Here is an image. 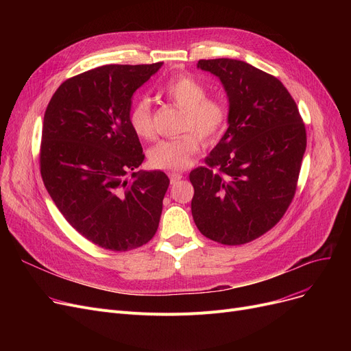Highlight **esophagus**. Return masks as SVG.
<instances>
[{
  "label": "esophagus",
  "instance_id": "34e87169",
  "mask_svg": "<svg viewBox=\"0 0 351 351\" xmlns=\"http://www.w3.org/2000/svg\"><path fill=\"white\" fill-rule=\"evenodd\" d=\"M183 176L182 173H178V172H169V179H171V183H176L178 180H180Z\"/></svg>",
  "mask_w": 351,
  "mask_h": 351
}]
</instances>
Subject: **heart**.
Instances as JSON below:
<instances>
[{
    "mask_svg": "<svg viewBox=\"0 0 351 351\" xmlns=\"http://www.w3.org/2000/svg\"><path fill=\"white\" fill-rule=\"evenodd\" d=\"M162 94L178 108L185 110L182 119V131L186 132L173 139H162L147 151L151 166L165 171H180L191 165L200 149L202 139L210 142L223 131L228 112L225 105L206 97V88L189 75L172 78L162 88ZM129 123L134 132L142 139L154 136L152 106L147 98L138 99L129 110ZM199 134L197 136L194 132Z\"/></svg>",
    "mask_w": 351,
    "mask_h": 351,
    "instance_id": "1",
    "label": "heart"
}]
</instances>
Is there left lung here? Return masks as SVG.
Returning <instances> with one entry per match:
<instances>
[{
  "mask_svg": "<svg viewBox=\"0 0 351 351\" xmlns=\"http://www.w3.org/2000/svg\"><path fill=\"white\" fill-rule=\"evenodd\" d=\"M222 82L228 129L189 175L192 216L200 233L222 245L254 241L279 222L296 192L306 128L285 85L230 58L200 60Z\"/></svg>",
  "mask_w": 351,
  "mask_h": 351,
  "instance_id": "1",
  "label": "left lung"
}]
</instances>
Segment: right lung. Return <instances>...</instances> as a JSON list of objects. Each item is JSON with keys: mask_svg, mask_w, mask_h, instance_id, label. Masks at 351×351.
Listing matches in <instances>:
<instances>
[{"mask_svg": "<svg viewBox=\"0 0 351 351\" xmlns=\"http://www.w3.org/2000/svg\"><path fill=\"white\" fill-rule=\"evenodd\" d=\"M162 64L86 71L62 82L45 110L44 185L66 222L104 249H136L159 226L169 179L162 171H136L145 155L129 110L136 89Z\"/></svg>", "mask_w": 351, "mask_h": 351, "instance_id": "add662e5", "label": "right lung"}]
</instances>
